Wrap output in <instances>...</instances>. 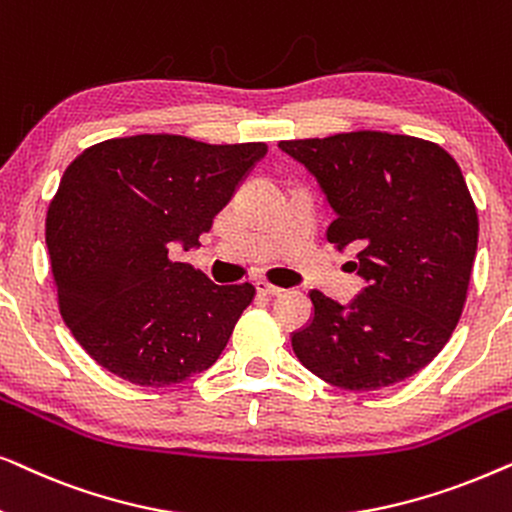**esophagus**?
<instances>
[{"mask_svg": "<svg viewBox=\"0 0 512 512\" xmlns=\"http://www.w3.org/2000/svg\"><path fill=\"white\" fill-rule=\"evenodd\" d=\"M256 289H258V293H263V296H279V293L284 291L282 286L272 284V282H268V279H258Z\"/></svg>", "mask_w": 512, "mask_h": 512, "instance_id": "obj_1", "label": "esophagus"}]
</instances>
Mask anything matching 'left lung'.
Returning <instances> with one entry per match:
<instances>
[{"mask_svg": "<svg viewBox=\"0 0 512 512\" xmlns=\"http://www.w3.org/2000/svg\"><path fill=\"white\" fill-rule=\"evenodd\" d=\"M324 188L338 249L368 286L347 307L314 289L298 361L349 391H375L436 359L459 324L478 249V209L457 160L429 139L380 130L286 139Z\"/></svg>", "mask_w": 512, "mask_h": 512, "instance_id": "obj_1", "label": "left lung"}]
</instances>
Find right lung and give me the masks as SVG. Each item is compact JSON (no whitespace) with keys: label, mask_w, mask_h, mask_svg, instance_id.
Instances as JSON below:
<instances>
[{"label":"right lung","mask_w":512,"mask_h":512,"mask_svg":"<svg viewBox=\"0 0 512 512\" xmlns=\"http://www.w3.org/2000/svg\"><path fill=\"white\" fill-rule=\"evenodd\" d=\"M268 144H205L181 135L88 146L62 174L46 244L62 319L109 373L170 387L219 359L254 284H214L172 261L200 244Z\"/></svg>","instance_id":"1"}]
</instances>
